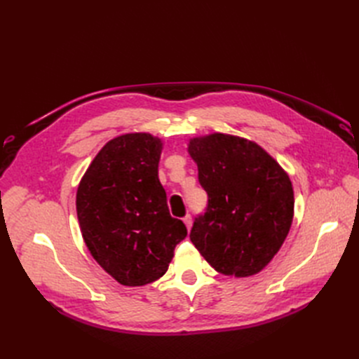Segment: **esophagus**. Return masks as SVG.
Returning <instances> with one entry per match:
<instances>
[{"label":"esophagus","mask_w":359,"mask_h":359,"mask_svg":"<svg viewBox=\"0 0 359 359\" xmlns=\"http://www.w3.org/2000/svg\"><path fill=\"white\" fill-rule=\"evenodd\" d=\"M184 223H186V226H187V229L190 231V227H191V224H193V220H191V215H186L184 217Z\"/></svg>","instance_id":"obj_1"}]
</instances>
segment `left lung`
I'll return each instance as SVG.
<instances>
[{
    "mask_svg": "<svg viewBox=\"0 0 359 359\" xmlns=\"http://www.w3.org/2000/svg\"><path fill=\"white\" fill-rule=\"evenodd\" d=\"M189 154L208 193L190 240L215 271L248 277L260 273L283 245L293 219L287 173L257 144L232 135L193 137Z\"/></svg>",
    "mask_w": 359,
    "mask_h": 359,
    "instance_id": "1",
    "label": "left lung"
}]
</instances>
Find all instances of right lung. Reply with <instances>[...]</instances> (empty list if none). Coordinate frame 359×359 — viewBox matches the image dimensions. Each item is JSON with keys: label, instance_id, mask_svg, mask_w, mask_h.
I'll use <instances>...</instances> for the list:
<instances>
[{"label": "right lung", "instance_id": "right-lung-1", "mask_svg": "<svg viewBox=\"0 0 359 359\" xmlns=\"http://www.w3.org/2000/svg\"><path fill=\"white\" fill-rule=\"evenodd\" d=\"M161 139L127 133L94 157L76 193L83 241L107 274L144 286L168 271L187 227L173 219L158 180Z\"/></svg>", "mask_w": 359, "mask_h": 359}]
</instances>
